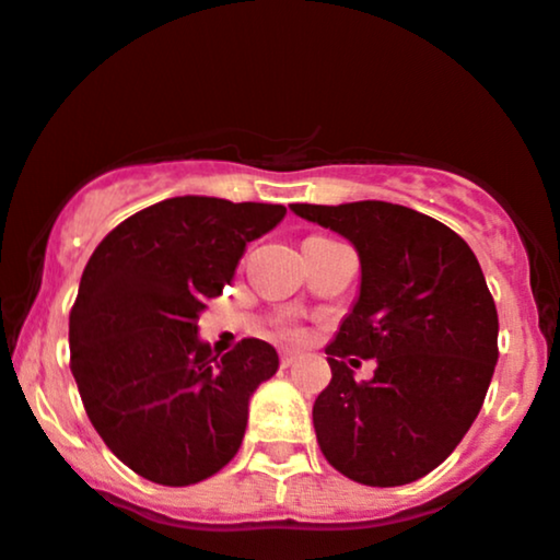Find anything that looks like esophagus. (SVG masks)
<instances>
[{
    "mask_svg": "<svg viewBox=\"0 0 560 560\" xmlns=\"http://www.w3.org/2000/svg\"><path fill=\"white\" fill-rule=\"evenodd\" d=\"M300 361V355L294 353V350H284V353H281V366H284V370H290V366H294Z\"/></svg>",
    "mask_w": 560,
    "mask_h": 560,
    "instance_id": "34e87169",
    "label": "esophagus"
}]
</instances>
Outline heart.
Listing matches in <instances>:
<instances>
[{
    "mask_svg": "<svg viewBox=\"0 0 560 560\" xmlns=\"http://www.w3.org/2000/svg\"><path fill=\"white\" fill-rule=\"evenodd\" d=\"M287 335H298V331H294V329H287Z\"/></svg>",
    "mask_w": 560,
    "mask_h": 560,
    "instance_id": "heart-1",
    "label": "heart"
}]
</instances>
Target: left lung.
Here are the masks:
<instances>
[{"mask_svg": "<svg viewBox=\"0 0 560 560\" xmlns=\"http://www.w3.org/2000/svg\"><path fill=\"white\" fill-rule=\"evenodd\" d=\"M359 252L361 287L327 346L331 383L313 428L331 468L366 487H401L439 468L468 433L497 364L483 270L452 229L390 201L292 205ZM348 354L377 358L355 384ZM353 361V359H350Z\"/></svg>", "mask_w": 560, "mask_h": 560, "instance_id": "obj_1", "label": "left lung"}]
</instances>
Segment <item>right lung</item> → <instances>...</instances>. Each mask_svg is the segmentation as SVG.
<instances>
[{"mask_svg": "<svg viewBox=\"0 0 560 560\" xmlns=\"http://www.w3.org/2000/svg\"><path fill=\"white\" fill-rule=\"evenodd\" d=\"M284 214L281 205L175 196L135 212L92 252L69 318L71 372L90 422L138 476L188 487L242 446L249 398L279 370V353L249 337L214 355L199 340V313Z\"/></svg>", "mask_w": 560, "mask_h": 560, "instance_id": "1", "label": "right lung"}]
</instances>
